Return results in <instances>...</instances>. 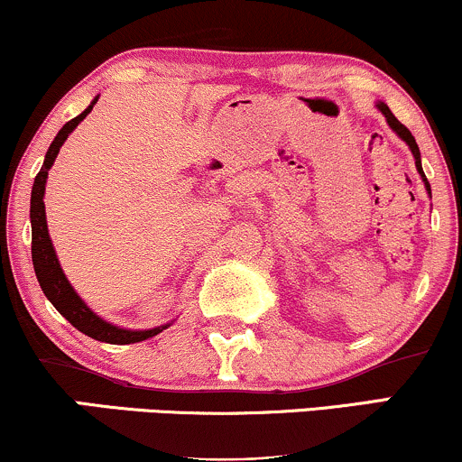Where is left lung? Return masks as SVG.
I'll use <instances>...</instances> for the list:
<instances>
[{"mask_svg": "<svg viewBox=\"0 0 462 462\" xmlns=\"http://www.w3.org/2000/svg\"><path fill=\"white\" fill-rule=\"evenodd\" d=\"M376 109H379L381 114L385 116V120H387V125H390V129H392L393 133H396V135L400 137V140H402L404 143H407L411 152H413V159H415V168H418V174L421 176V182H424V187H426L428 196H430V185H428V180H426V174H424V170H421V157H420V148H418V142H415V137L411 135V131L407 129V126H404L402 122H400V120L396 118V116L392 114V109L387 107L385 103H383V101L376 103Z\"/></svg>", "mask_w": 462, "mask_h": 462, "instance_id": "8db88e82", "label": "left lung"}]
</instances>
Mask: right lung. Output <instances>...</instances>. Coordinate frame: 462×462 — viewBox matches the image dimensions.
I'll use <instances>...</instances> for the list:
<instances>
[{"mask_svg":"<svg viewBox=\"0 0 462 462\" xmlns=\"http://www.w3.org/2000/svg\"><path fill=\"white\" fill-rule=\"evenodd\" d=\"M98 97L81 111L77 118L66 122L60 129L55 140L49 146L47 154H44V163L38 176L34 178V187H32V199H30V221H32V263H34V271L38 277L44 297L53 303V308L70 322L75 329L86 333L88 337H94L98 342L107 344H133L148 340V337L157 336L163 329H168L171 322H165L161 327H152V329H125V327H116L111 322L103 320L101 316L94 314L88 303L83 301L75 288L70 286L69 277L64 275L62 266H60L58 254H55L51 236H49L47 227V213H44V187H47L49 170L53 168L55 157H58L60 148L66 142V137L77 129V125L90 114L94 105H97Z\"/></svg>","mask_w":462,"mask_h":462,"instance_id":"right-lung-1","label":"right lung"}]
</instances>
